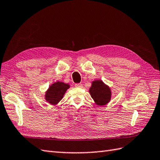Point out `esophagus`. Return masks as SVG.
<instances>
[{
	"mask_svg": "<svg viewBox=\"0 0 160 160\" xmlns=\"http://www.w3.org/2000/svg\"><path fill=\"white\" fill-rule=\"evenodd\" d=\"M75 87H79V88H82V84L81 83H76L75 84Z\"/></svg>",
	"mask_w": 160,
	"mask_h": 160,
	"instance_id": "1",
	"label": "esophagus"
}]
</instances>
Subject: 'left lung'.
<instances>
[{"mask_svg":"<svg viewBox=\"0 0 160 160\" xmlns=\"http://www.w3.org/2000/svg\"><path fill=\"white\" fill-rule=\"evenodd\" d=\"M89 93L98 105H104L107 104L111 99V90L102 81L96 80L92 82Z\"/></svg>","mask_w":160,"mask_h":160,"instance_id":"obj_1","label":"left lung"}]
</instances>
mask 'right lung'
Masks as SVG:
<instances>
[{
  "mask_svg": "<svg viewBox=\"0 0 160 160\" xmlns=\"http://www.w3.org/2000/svg\"><path fill=\"white\" fill-rule=\"evenodd\" d=\"M69 88V85L63 82H57L49 87L46 93V100L50 104H56L62 99L66 91Z\"/></svg>",
  "mask_w": 160,
  "mask_h": 160,
  "instance_id": "1",
  "label": "right lung"
}]
</instances>
